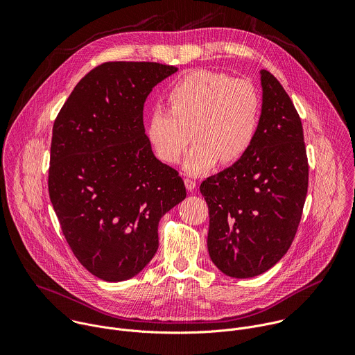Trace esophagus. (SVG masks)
I'll return each mask as SVG.
<instances>
[{"label": "esophagus", "mask_w": 355, "mask_h": 355, "mask_svg": "<svg viewBox=\"0 0 355 355\" xmlns=\"http://www.w3.org/2000/svg\"><path fill=\"white\" fill-rule=\"evenodd\" d=\"M185 187H187V189L189 191V192H192L195 188H196V182L193 181V180H191V178H185Z\"/></svg>", "instance_id": "esophagus-1"}]
</instances>
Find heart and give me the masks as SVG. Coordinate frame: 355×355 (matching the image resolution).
I'll return each mask as SVG.
<instances>
[{"label": "heart", "instance_id": "heart-1", "mask_svg": "<svg viewBox=\"0 0 355 355\" xmlns=\"http://www.w3.org/2000/svg\"><path fill=\"white\" fill-rule=\"evenodd\" d=\"M168 108L151 110L147 137L156 156L175 164L191 139L195 141L184 160L189 174L239 162L256 139L261 96L248 81L195 70L181 77L168 91Z\"/></svg>", "mask_w": 355, "mask_h": 355}]
</instances>
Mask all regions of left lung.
I'll list each match as a JSON object with an SVG mask.
<instances>
[{
  "label": "left lung",
  "instance_id": "left-lung-1",
  "mask_svg": "<svg viewBox=\"0 0 355 355\" xmlns=\"http://www.w3.org/2000/svg\"><path fill=\"white\" fill-rule=\"evenodd\" d=\"M260 125L247 153L202 181L209 208L208 251L233 278L256 277L291 247L305 205L309 164L300 116L281 83L261 70Z\"/></svg>",
  "mask_w": 355,
  "mask_h": 355
}]
</instances>
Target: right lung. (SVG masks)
I'll list each match as a JSON object with an SVG mask.
<instances>
[{
    "mask_svg": "<svg viewBox=\"0 0 355 355\" xmlns=\"http://www.w3.org/2000/svg\"><path fill=\"white\" fill-rule=\"evenodd\" d=\"M153 62H107L85 74L52 135L49 195L76 259L92 275L125 281L159 248V222L187 196L178 171L144 133L150 91L175 73Z\"/></svg>",
    "mask_w": 355,
    "mask_h": 355,
    "instance_id": "1",
    "label": "right lung"
}]
</instances>
